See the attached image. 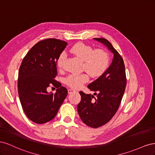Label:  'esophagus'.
<instances>
[{
    "mask_svg": "<svg viewBox=\"0 0 155 155\" xmlns=\"http://www.w3.org/2000/svg\"><path fill=\"white\" fill-rule=\"evenodd\" d=\"M74 91V90H73V89H71V88H70V89H68V94H71Z\"/></svg>",
    "mask_w": 155,
    "mask_h": 155,
    "instance_id": "1",
    "label": "esophagus"
}]
</instances>
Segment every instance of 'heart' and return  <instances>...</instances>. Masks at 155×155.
<instances>
[{"instance_id":"b5f03b06","label":"heart","mask_w":155,"mask_h":155,"mask_svg":"<svg viewBox=\"0 0 155 155\" xmlns=\"http://www.w3.org/2000/svg\"><path fill=\"white\" fill-rule=\"evenodd\" d=\"M70 52L83 61V69L92 78H97L104 74L109 63V56L102 49L94 50L92 46L82 43L74 45ZM65 54H61L58 58V65L61 67ZM88 80V74H71L65 79V83L73 88H80Z\"/></svg>"}]
</instances>
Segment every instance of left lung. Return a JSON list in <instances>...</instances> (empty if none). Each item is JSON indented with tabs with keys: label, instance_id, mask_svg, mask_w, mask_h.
Wrapping results in <instances>:
<instances>
[{
	"label": "left lung",
	"instance_id": "1",
	"mask_svg": "<svg viewBox=\"0 0 155 155\" xmlns=\"http://www.w3.org/2000/svg\"><path fill=\"white\" fill-rule=\"evenodd\" d=\"M106 46L114 54L112 61L105 72L88 88L94 93L91 94L79 92L81 100L78 105V114L84 124L92 128L106 124L118 110L126 87L125 64L122 58L110 42L104 38H94Z\"/></svg>",
	"mask_w": 155,
	"mask_h": 155
}]
</instances>
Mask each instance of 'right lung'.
Masks as SVG:
<instances>
[{
  "label": "right lung",
  "instance_id": "add662e5",
  "mask_svg": "<svg viewBox=\"0 0 155 155\" xmlns=\"http://www.w3.org/2000/svg\"><path fill=\"white\" fill-rule=\"evenodd\" d=\"M67 43L56 39L38 42L23 59L18 70V92L25 114L38 124L54 118L67 96V89L55 81L57 61ZM53 84L55 94L47 92Z\"/></svg>",
  "mask_w": 155,
  "mask_h": 155
}]
</instances>
